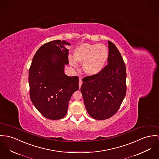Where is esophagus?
<instances>
[{
  "label": "esophagus",
  "instance_id": "34e87169",
  "mask_svg": "<svg viewBox=\"0 0 159 159\" xmlns=\"http://www.w3.org/2000/svg\"><path fill=\"white\" fill-rule=\"evenodd\" d=\"M82 80L80 79V80H79V88H80V87H81V86H82Z\"/></svg>",
  "mask_w": 159,
  "mask_h": 159
}]
</instances>
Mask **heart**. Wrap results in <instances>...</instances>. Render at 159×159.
Instances as JSON below:
<instances>
[{
    "mask_svg": "<svg viewBox=\"0 0 159 159\" xmlns=\"http://www.w3.org/2000/svg\"><path fill=\"white\" fill-rule=\"evenodd\" d=\"M109 56L108 48L104 44L85 43L74 50L73 57L68 56L71 66L77 68L76 61L83 63V70L89 75L102 71Z\"/></svg>",
    "mask_w": 159,
    "mask_h": 159,
    "instance_id": "obj_1",
    "label": "heart"
}]
</instances>
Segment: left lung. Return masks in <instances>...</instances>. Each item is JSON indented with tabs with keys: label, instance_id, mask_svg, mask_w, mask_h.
Segmentation results:
<instances>
[{
	"label": "left lung",
	"instance_id": "left-lung-1",
	"mask_svg": "<svg viewBox=\"0 0 159 159\" xmlns=\"http://www.w3.org/2000/svg\"><path fill=\"white\" fill-rule=\"evenodd\" d=\"M108 65L100 73L83 79L80 88L86 110L96 120H105L119 109L126 95V66L117 47L108 41Z\"/></svg>",
	"mask_w": 159,
	"mask_h": 159
}]
</instances>
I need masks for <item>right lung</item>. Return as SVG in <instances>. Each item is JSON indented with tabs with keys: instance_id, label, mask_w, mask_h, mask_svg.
Returning a JSON list of instances; mask_svg holds the SVG:
<instances>
[{
	"instance_id": "right-lung-1",
	"label": "right lung",
	"mask_w": 159,
	"mask_h": 159,
	"mask_svg": "<svg viewBox=\"0 0 159 159\" xmlns=\"http://www.w3.org/2000/svg\"><path fill=\"white\" fill-rule=\"evenodd\" d=\"M70 43L56 40L37 51L29 70L30 96L37 110L45 117L58 120L65 117L68 103L79 89V77L64 73L68 65Z\"/></svg>"
}]
</instances>
